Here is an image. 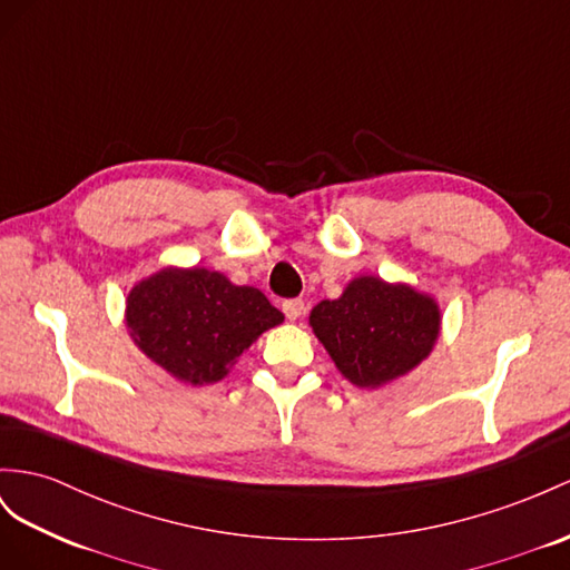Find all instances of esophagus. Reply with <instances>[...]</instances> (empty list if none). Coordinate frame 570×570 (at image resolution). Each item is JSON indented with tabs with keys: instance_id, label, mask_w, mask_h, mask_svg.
I'll list each match as a JSON object with an SVG mask.
<instances>
[{
	"instance_id": "1",
	"label": "esophagus",
	"mask_w": 570,
	"mask_h": 570,
	"mask_svg": "<svg viewBox=\"0 0 570 570\" xmlns=\"http://www.w3.org/2000/svg\"><path fill=\"white\" fill-rule=\"evenodd\" d=\"M282 311L288 320H298L305 313V303L301 298H288L282 303Z\"/></svg>"
}]
</instances>
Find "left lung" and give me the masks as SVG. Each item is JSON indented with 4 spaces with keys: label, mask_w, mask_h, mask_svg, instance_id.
Returning a JSON list of instances; mask_svg holds the SVG:
<instances>
[{
    "label": "left lung",
    "mask_w": 570,
    "mask_h": 570,
    "mask_svg": "<svg viewBox=\"0 0 570 570\" xmlns=\"http://www.w3.org/2000/svg\"><path fill=\"white\" fill-rule=\"evenodd\" d=\"M311 327L344 377L358 387H381L429 356L441 313L433 298L410 286L358 276L342 298L315 305Z\"/></svg>",
    "instance_id": "1"
}]
</instances>
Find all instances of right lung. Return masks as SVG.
Listing matches in <instances>:
<instances>
[{"instance_id": "right-lung-1", "label": "right lung", "mask_w": 570, "mask_h": 570, "mask_svg": "<svg viewBox=\"0 0 570 570\" xmlns=\"http://www.w3.org/2000/svg\"><path fill=\"white\" fill-rule=\"evenodd\" d=\"M284 315L262 291L209 269H164L132 288L127 327L141 352L189 385L222 381Z\"/></svg>"}]
</instances>
